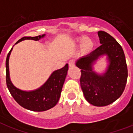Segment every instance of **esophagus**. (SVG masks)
<instances>
[{
  "label": "esophagus",
  "mask_w": 133,
  "mask_h": 133,
  "mask_svg": "<svg viewBox=\"0 0 133 133\" xmlns=\"http://www.w3.org/2000/svg\"><path fill=\"white\" fill-rule=\"evenodd\" d=\"M68 64L70 68H73V67H74V65H75L74 61H73V60H70V61L68 62Z\"/></svg>",
  "instance_id": "1"
}]
</instances>
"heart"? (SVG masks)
I'll return each mask as SVG.
<instances>
[{"instance_id": "b5f03b06", "label": "heart", "mask_w": 133, "mask_h": 133, "mask_svg": "<svg viewBox=\"0 0 133 133\" xmlns=\"http://www.w3.org/2000/svg\"><path fill=\"white\" fill-rule=\"evenodd\" d=\"M76 42L77 43L82 44V49L84 51H89L93 46V42L91 38L87 37H80L76 38Z\"/></svg>"}]
</instances>
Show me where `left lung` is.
I'll use <instances>...</instances> for the list:
<instances>
[{"mask_svg":"<svg viewBox=\"0 0 133 133\" xmlns=\"http://www.w3.org/2000/svg\"><path fill=\"white\" fill-rule=\"evenodd\" d=\"M101 46L90 54L80 57L76 65L81 69L80 86L86 100L97 107L114 102L122 94L128 77L125 55L121 46L107 32H97ZM107 57V69L103 73L94 70L100 58Z\"/></svg>","mask_w":133,"mask_h":133,"instance_id":"1","label":"left lung"}]
</instances>
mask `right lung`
<instances>
[{
	"instance_id": "obj_1",
	"label": "right lung",
	"mask_w": 133,
	"mask_h": 133,
	"mask_svg": "<svg viewBox=\"0 0 133 133\" xmlns=\"http://www.w3.org/2000/svg\"><path fill=\"white\" fill-rule=\"evenodd\" d=\"M46 34L34 37H23L19 39L15 44L25 40L39 41L44 38ZM13 48L8 53L6 59V82L8 89L14 99L23 108L34 111H43L55 106L61 95L65 79L68 74V64L63 68L55 70L49 78L39 88L32 91H23L17 88L10 78L9 61L10 55Z\"/></svg>"
}]
</instances>
